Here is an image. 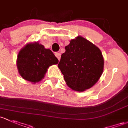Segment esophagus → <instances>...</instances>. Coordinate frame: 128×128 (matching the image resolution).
Masks as SVG:
<instances>
[{
  "label": "esophagus",
  "instance_id": "1",
  "mask_svg": "<svg viewBox=\"0 0 128 128\" xmlns=\"http://www.w3.org/2000/svg\"><path fill=\"white\" fill-rule=\"evenodd\" d=\"M55 56H56V57L59 60H60V53H55Z\"/></svg>",
  "mask_w": 128,
  "mask_h": 128
}]
</instances>
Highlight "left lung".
<instances>
[{
  "mask_svg": "<svg viewBox=\"0 0 128 128\" xmlns=\"http://www.w3.org/2000/svg\"><path fill=\"white\" fill-rule=\"evenodd\" d=\"M65 49L58 68L67 84L77 91L91 88L103 72L104 59L100 50L80 36L71 40Z\"/></svg>",
  "mask_w": 128,
  "mask_h": 128,
  "instance_id": "left-lung-1",
  "label": "left lung"
}]
</instances>
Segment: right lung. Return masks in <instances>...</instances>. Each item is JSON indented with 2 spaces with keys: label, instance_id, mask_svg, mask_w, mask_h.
<instances>
[{
  "label": "right lung",
  "instance_id": "obj_1",
  "mask_svg": "<svg viewBox=\"0 0 128 128\" xmlns=\"http://www.w3.org/2000/svg\"><path fill=\"white\" fill-rule=\"evenodd\" d=\"M58 62L50 50L35 42L28 44L21 50L17 59V68L24 79L36 83L44 77L49 66Z\"/></svg>",
  "mask_w": 128,
  "mask_h": 128
}]
</instances>
